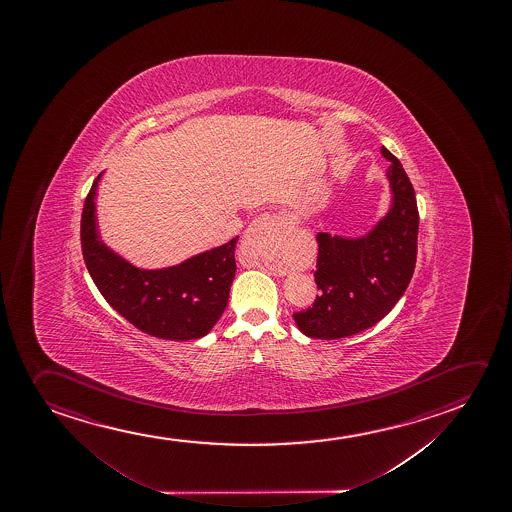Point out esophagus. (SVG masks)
<instances>
[{
    "instance_id": "34e87169",
    "label": "esophagus",
    "mask_w": 512,
    "mask_h": 512,
    "mask_svg": "<svg viewBox=\"0 0 512 512\" xmlns=\"http://www.w3.org/2000/svg\"><path fill=\"white\" fill-rule=\"evenodd\" d=\"M294 225L296 223L293 219L287 218V216L275 214V212H265L254 219L253 225L249 226V230H247V237L253 244H258L261 249L277 251L286 244L287 235L293 230Z\"/></svg>"
}]
</instances>
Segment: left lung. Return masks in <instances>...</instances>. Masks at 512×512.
<instances>
[{
	"label": "left lung",
	"mask_w": 512,
	"mask_h": 512,
	"mask_svg": "<svg viewBox=\"0 0 512 512\" xmlns=\"http://www.w3.org/2000/svg\"><path fill=\"white\" fill-rule=\"evenodd\" d=\"M389 160L392 204L366 235L317 233L315 284L321 294L312 308L293 315L308 338L340 340L375 326L394 308L416 263L418 207L415 190L401 162L382 146Z\"/></svg>",
	"instance_id": "obj_1"
}]
</instances>
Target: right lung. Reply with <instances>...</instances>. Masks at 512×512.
I'll return each mask as SVG.
<instances>
[{"mask_svg": "<svg viewBox=\"0 0 512 512\" xmlns=\"http://www.w3.org/2000/svg\"><path fill=\"white\" fill-rule=\"evenodd\" d=\"M97 176L82 212L85 265L104 300L118 314L162 340H198L225 312L235 277V246L239 237L195 254L179 265L144 270L104 244L97 226Z\"/></svg>", "mask_w": 512, "mask_h": 512, "instance_id": "obj_1", "label": "right lung"}]
</instances>
